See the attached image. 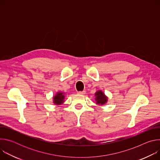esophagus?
<instances>
[{"label": "esophagus", "instance_id": "obj_1", "mask_svg": "<svg viewBox=\"0 0 160 160\" xmlns=\"http://www.w3.org/2000/svg\"><path fill=\"white\" fill-rule=\"evenodd\" d=\"M78 94H80V95H83L85 94V91H79V92H77Z\"/></svg>", "mask_w": 160, "mask_h": 160}]
</instances>
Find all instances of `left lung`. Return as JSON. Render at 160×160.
I'll return each mask as SVG.
<instances>
[{"instance_id":"1","label":"left lung","mask_w":160,"mask_h":160,"mask_svg":"<svg viewBox=\"0 0 160 160\" xmlns=\"http://www.w3.org/2000/svg\"><path fill=\"white\" fill-rule=\"evenodd\" d=\"M96 104L98 105H103L108 101V98L105 96L102 90H98L95 94Z\"/></svg>"}]
</instances>
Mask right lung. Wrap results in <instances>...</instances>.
I'll return each instance as SVG.
<instances>
[{
	"label": "right lung",
	"instance_id": "obj_1",
	"mask_svg": "<svg viewBox=\"0 0 160 160\" xmlns=\"http://www.w3.org/2000/svg\"><path fill=\"white\" fill-rule=\"evenodd\" d=\"M64 93L59 92L56 94V96L53 97V103H54L56 105H60L64 102Z\"/></svg>",
	"mask_w": 160,
	"mask_h": 160
}]
</instances>
